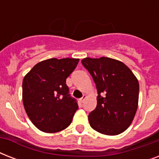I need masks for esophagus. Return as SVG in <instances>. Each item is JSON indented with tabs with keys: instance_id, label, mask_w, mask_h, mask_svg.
Here are the masks:
<instances>
[{
	"instance_id": "1",
	"label": "esophagus",
	"mask_w": 159,
	"mask_h": 159,
	"mask_svg": "<svg viewBox=\"0 0 159 159\" xmlns=\"http://www.w3.org/2000/svg\"><path fill=\"white\" fill-rule=\"evenodd\" d=\"M86 98H87V95H83V97H82V98H81V99H80V102H84V101H85V99H86Z\"/></svg>"
}]
</instances>
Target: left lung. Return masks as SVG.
<instances>
[{"label": "left lung", "instance_id": "left-lung-1", "mask_svg": "<svg viewBox=\"0 0 159 159\" xmlns=\"http://www.w3.org/2000/svg\"><path fill=\"white\" fill-rule=\"evenodd\" d=\"M84 66L96 83L97 107L88 116L93 129L106 135H117L130 125L139 102V85L132 71L111 57H85Z\"/></svg>", "mask_w": 159, "mask_h": 159}]
</instances>
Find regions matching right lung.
I'll list each match as a JSON object with an SVG mask.
<instances>
[{
  "label": "right lung",
  "mask_w": 159,
  "mask_h": 159,
  "mask_svg": "<svg viewBox=\"0 0 159 159\" xmlns=\"http://www.w3.org/2000/svg\"><path fill=\"white\" fill-rule=\"evenodd\" d=\"M78 62V58L69 57L43 60L24 77V107L31 122L39 130L56 133L72 123L78 106L68 94L66 79Z\"/></svg>",
  "instance_id": "right-lung-1"
}]
</instances>
